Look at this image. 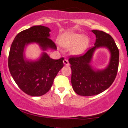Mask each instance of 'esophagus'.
I'll list each match as a JSON object with an SVG mask.
<instances>
[{"mask_svg": "<svg viewBox=\"0 0 128 128\" xmlns=\"http://www.w3.org/2000/svg\"><path fill=\"white\" fill-rule=\"evenodd\" d=\"M63 62H64V64L66 66L70 65V63H69L68 60H67V59H64V61H63Z\"/></svg>", "mask_w": 128, "mask_h": 128, "instance_id": "obj_1", "label": "esophagus"}]
</instances>
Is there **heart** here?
<instances>
[{
    "instance_id": "obj_1",
    "label": "heart",
    "mask_w": 128,
    "mask_h": 128,
    "mask_svg": "<svg viewBox=\"0 0 128 128\" xmlns=\"http://www.w3.org/2000/svg\"><path fill=\"white\" fill-rule=\"evenodd\" d=\"M88 43V37L74 33H64L58 40L59 45L64 48L69 49L73 46L72 52L76 55L82 53L87 48Z\"/></svg>"
}]
</instances>
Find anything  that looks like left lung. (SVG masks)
Here are the masks:
<instances>
[{
    "instance_id": "left-lung-1",
    "label": "left lung",
    "mask_w": 128,
    "mask_h": 128,
    "mask_svg": "<svg viewBox=\"0 0 128 128\" xmlns=\"http://www.w3.org/2000/svg\"><path fill=\"white\" fill-rule=\"evenodd\" d=\"M96 35L95 46L84 54L71 55L69 62L72 69V84L73 90L81 96L98 95L107 90L115 80L119 62V51L112 36L102 31L92 30ZM108 47L111 52V60L104 70H93L89 65L95 49Z\"/></svg>"
}]
</instances>
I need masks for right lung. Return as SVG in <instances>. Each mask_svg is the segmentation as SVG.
<instances>
[{"mask_svg":"<svg viewBox=\"0 0 128 128\" xmlns=\"http://www.w3.org/2000/svg\"><path fill=\"white\" fill-rule=\"evenodd\" d=\"M50 32L43 26H32L18 33L11 46L9 70L19 88L31 96H42L49 92L58 72L64 66V58L52 59L46 53L36 62L24 60V47L30 43H38L43 50L56 49V44L49 38Z\"/></svg>","mask_w":128,"mask_h":128,"instance_id":"1","label":"right lung"}]
</instances>
